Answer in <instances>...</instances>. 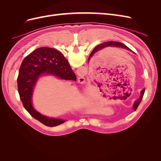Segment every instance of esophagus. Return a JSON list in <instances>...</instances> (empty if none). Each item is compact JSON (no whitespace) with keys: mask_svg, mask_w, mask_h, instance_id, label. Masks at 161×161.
<instances>
[{"mask_svg":"<svg viewBox=\"0 0 161 161\" xmlns=\"http://www.w3.org/2000/svg\"><path fill=\"white\" fill-rule=\"evenodd\" d=\"M78 82L80 84H84L85 82V78L83 76H80L78 78Z\"/></svg>","mask_w":161,"mask_h":161,"instance_id":"1","label":"esophagus"}]
</instances>
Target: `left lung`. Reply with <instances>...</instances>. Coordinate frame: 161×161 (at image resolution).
<instances>
[{
  "mask_svg": "<svg viewBox=\"0 0 161 161\" xmlns=\"http://www.w3.org/2000/svg\"><path fill=\"white\" fill-rule=\"evenodd\" d=\"M119 47V48H124V49H126L128 50H130V51H131L129 47H128L126 46H125L124 43H121V42H104V43H100V44H99L98 46H97L92 51L91 53V56H92L94 54V53L95 52H97V51L99 50H101V49H103V48H105V47ZM144 91H145V89H143L142 91H141V93H140V98L136 100L135 101V103L133 105V108H134V109L136 110V109H137V108L138 107V105H140L141 101H142V98H143V96H144Z\"/></svg>",
  "mask_w": 161,
  "mask_h": 161,
  "instance_id": "8db88e82",
  "label": "left lung"
}]
</instances>
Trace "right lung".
<instances>
[{
  "label": "right lung",
  "mask_w": 161,
  "mask_h": 161,
  "mask_svg": "<svg viewBox=\"0 0 161 161\" xmlns=\"http://www.w3.org/2000/svg\"><path fill=\"white\" fill-rule=\"evenodd\" d=\"M54 75L64 80H76L69 62L54 48L42 47L33 51L23 60L17 78L18 92L23 107L33 118L49 127L65 122L62 119L49 118L36 111L32 106L31 97L39 77Z\"/></svg>",
  "instance_id": "obj_1"
}]
</instances>
